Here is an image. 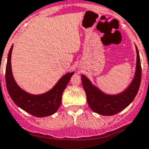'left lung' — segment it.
<instances>
[{
	"label": "left lung",
	"mask_w": 149,
	"mask_h": 149,
	"mask_svg": "<svg viewBox=\"0 0 149 149\" xmlns=\"http://www.w3.org/2000/svg\"><path fill=\"white\" fill-rule=\"evenodd\" d=\"M136 53L137 61L135 77L130 85L120 94L116 95L104 94L93 85L88 77L81 75L82 85L85 91L87 101L93 111L104 116H112L124 110L132 103L138 93L142 79L141 61L137 47Z\"/></svg>",
	"instance_id": "obj_1"
}]
</instances>
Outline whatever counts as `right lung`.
<instances>
[{
	"label": "right lung",
	"mask_w": 149,
	"mask_h": 149,
	"mask_svg": "<svg viewBox=\"0 0 149 149\" xmlns=\"http://www.w3.org/2000/svg\"><path fill=\"white\" fill-rule=\"evenodd\" d=\"M12 49L13 45L8 53L5 73L6 85L11 99L19 107L36 117L54 114L61 105V96L74 72L64 75L49 91L39 95L30 94L19 88L13 79L10 61Z\"/></svg>",
	"instance_id": "1"
}]
</instances>
